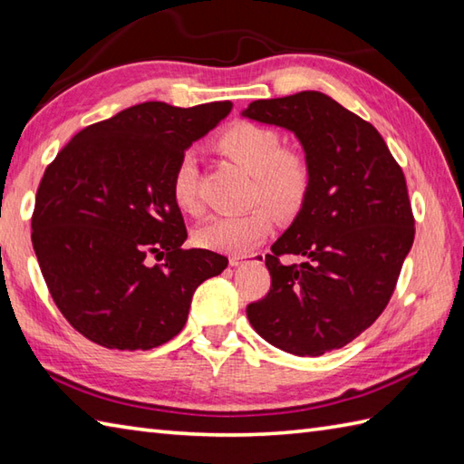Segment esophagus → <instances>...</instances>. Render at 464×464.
Segmentation results:
<instances>
[{
	"instance_id": "1",
	"label": "esophagus",
	"mask_w": 464,
	"mask_h": 464,
	"mask_svg": "<svg viewBox=\"0 0 464 464\" xmlns=\"http://www.w3.org/2000/svg\"><path fill=\"white\" fill-rule=\"evenodd\" d=\"M251 259H253L255 263H263L265 255H263V253H255V255H251ZM245 261H247V255H231V257H229L231 267H239V265L245 263Z\"/></svg>"
}]
</instances>
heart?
<instances>
[{
  "label": "heart",
  "instance_id": "b5f03b06",
  "mask_svg": "<svg viewBox=\"0 0 464 464\" xmlns=\"http://www.w3.org/2000/svg\"><path fill=\"white\" fill-rule=\"evenodd\" d=\"M215 145L253 177L251 203H265L279 217H293L303 209L313 185V167L307 155L283 147V135L277 130L239 120L225 127ZM171 197L183 213H199L197 163L191 153H183L175 163ZM268 210L255 207L237 215L211 217L195 231L193 239L203 249L247 253L269 237L273 215Z\"/></svg>",
  "mask_w": 464,
  "mask_h": 464
}]
</instances>
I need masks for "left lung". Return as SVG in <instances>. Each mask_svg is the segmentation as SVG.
<instances>
[{
	"label": "left lung",
	"instance_id": "obj_1",
	"mask_svg": "<svg viewBox=\"0 0 464 464\" xmlns=\"http://www.w3.org/2000/svg\"><path fill=\"white\" fill-rule=\"evenodd\" d=\"M249 120L299 137L313 185L265 257L271 289L247 304L261 337L299 357L341 349L369 329L397 287L415 241L405 173L374 127L319 92L253 102ZM281 254H303L283 266Z\"/></svg>",
	"mask_w": 464,
	"mask_h": 464
}]
</instances>
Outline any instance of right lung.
Here are the masks:
<instances>
[{
  "label": "right lung",
  "instance_id": "obj_1",
  "mask_svg": "<svg viewBox=\"0 0 464 464\" xmlns=\"http://www.w3.org/2000/svg\"><path fill=\"white\" fill-rule=\"evenodd\" d=\"M231 107L133 105L85 127L47 165L32 243L53 303L85 339L120 351L160 347L185 327L195 289L227 267L219 253L181 247L171 175Z\"/></svg>",
  "mask_w": 464,
  "mask_h": 464
}]
</instances>
